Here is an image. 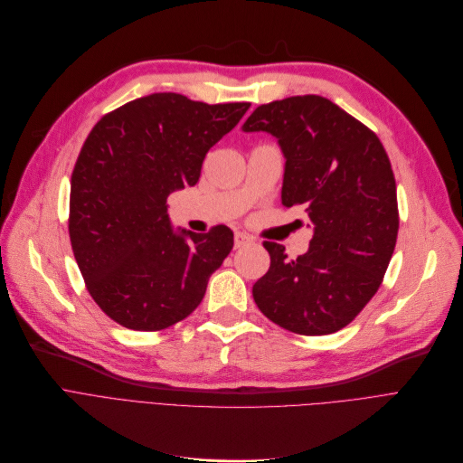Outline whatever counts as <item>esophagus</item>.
Listing matches in <instances>:
<instances>
[{
  "label": "esophagus",
  "mask_w": 463,
  "mask_h": 463,
  "mask_svg": "<svg viewBox=\"0 0 463 463\" xmlns=\"http://www.w3.org/2000/svg\"><path fill=\"white\" fill-rule=\"evenodd\" d=\"M250 237L247 235V233H241V232H237L235 235H233V245H235V249H243V247H247L249 243H250Z\"/></svg>",
  "instance_id": "34e87169"
}]
</instances>
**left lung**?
<instances>
[{
	"label": "left lung",
	"instance_id": "1",
	"mask_svg": "<svg viewBox=\"0 0 463 463\" xmlns=\"http://www.w3.org/2000/svg\"><path fill=\"white\" fill-rule=\"evenodd\" d=\"M243 131H268L286 158L282 205L313 226L309 250L290 260L263 241L269 271L254 286L258 309L299 335H327L377 294L400 230L388 154L373 131L322 96L260 105Z\"/></svg>",
	"mask_w": 463,
	"mask_h": 463
}]
</instances>
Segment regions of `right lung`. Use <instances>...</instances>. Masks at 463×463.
I'll use <instances>...</instances> for the list:
<instances>
[{"mask_svg": "<svg viewBox=\"0 0 463 463\" xmlns=\"http://www.w3.org/2000/svg\"><path fill=\"white\" fill-rule=\"evenodd\" d=\"M250 103L192 101L160 92L107 113L71 175L70 239L99 309L136 332H160L202 303L233 232H175L167 195L200 181L213 145Z\"/></svg>", "mask_w": 463, "mask_h": 463, "instance_id": "right-lung-1", "label": "right lung"}]
</instances>
